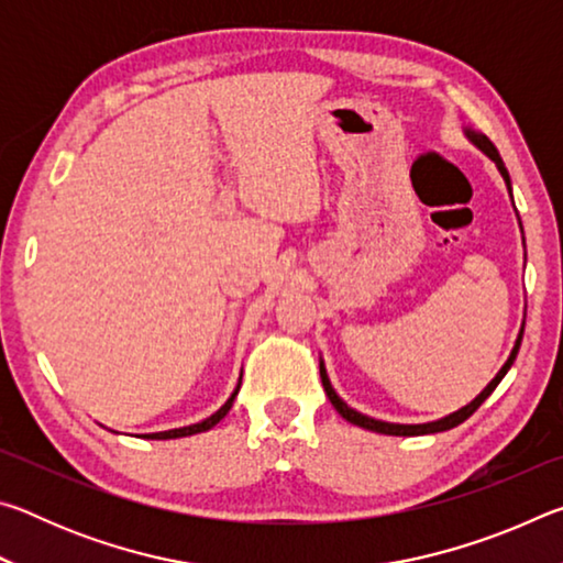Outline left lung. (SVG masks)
I'll use <instances>...</instances> for the list:
<instances>
[{
    "instance_id": "1",
    "label": "left lung",
    "mask_w": 563,
    "mask_h": 563,
    "mask_svg": "<svg viewBox=\"0 0 563 563\" xmlns=\"http://www.w3.org/2000/svg\"><path fill=\"white\" fill-rule=\"evenodd\" d=\"M466 136H470L476 146H479L484 154H487L494 164H497V168L501 170V176H504V180H507V186H509V190H511V184H509V174H507V168H504V164H501V156H499V151H497V146L492 144V141L484 136V133H474V131H466ZM521 335H523V330L519 332V338H517V345H514V350H511V355H509V360L504 362V367L499 369L497 373V377L492 379V383L482 389V395L479 397H474L470 405L466 407H462L460 412H454V415H450V417H444V419H437V422H427V424H389V422H379V419H373V417H365V415H360V412H355V409L352 407H347L345 402H342V399L335 395V389H332V385H330V379H328V373H325V367H322V362H320V379H322V387H325V395L330 397V402H332V407L338 409V412L347 419V422H352V424H357V427H362V430H369V432H379V434H393V437H417V434H434V432H446V430H452V427H456V424H462L464 419H470L476 409L482 407V402L484 399H487L494 389H497V385L501 383L504 379V375L509 373V367L514 365V360H517V352H519V347H521Z\"/></svg>"
}]
</instances>
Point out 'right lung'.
Returning <instances> with one entry per match:
<instances>
[{
  "label": "right lung",
  "instance_id": "1",
  "mask_svg": "<svg viewBox=\"0 0 563 563\" xmlns=\"http://www.w3.org/2000/svg\"><path fill=\"white\" fill-rule=\"evenodd\" d=\"M238 389H241V385L235 387V393L228 397V402L218 409L216 415H211L208 419H203V422H198V424H190V427H180V430H168V432H156V434H144V437H148V440H176V437H188V434H198V432H206V430H211V427H216L218 422H221V419L228 415V409L233 407V399H235V395H238Z\"/></svg>",
  "mask_w": 563,
  "mask_h": 563
}]
</instances>
